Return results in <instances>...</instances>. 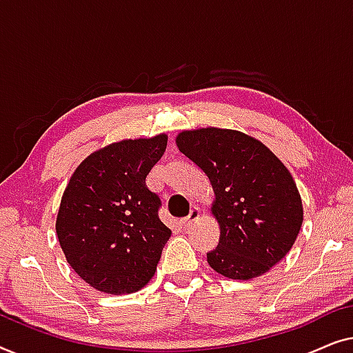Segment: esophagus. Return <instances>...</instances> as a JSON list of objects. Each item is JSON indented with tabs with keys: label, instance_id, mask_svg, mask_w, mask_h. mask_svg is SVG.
Wrapping results in <instances>:
<instances>
[{
	"label": "esophagus",
	"instance_id": "1",
	"mask_svg": "<svg viewBox=\"0 0 353 353\" xmlns=\"http://www.w3.org/2000/svg\"><path fill=\"white\" fill-rule=\"evenodd\" d=\"M198 217H200V208H193V210H190V212H188L187 217H183V219H181V224L183 227H188L190 224H193Z\"/></svg>",
	"mask_w": 353,
	"mask_h": 353
}]
</instances>
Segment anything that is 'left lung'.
Returning a JSON list of instances; mask_svg holds the SVG:
<instances>
[{
	"label": "left lung",
	"instance_id": "8db88e82",
	"mask_svg": "<svg viewBox=\"0 0 353 353\" xmlns=\"http://www.w3.org/2000/svg\"><path fill=\"white\" fill-rule=\"evenodd\" d=\"M179 150L211 181L221 225L219 245L208 252L217 274L250 280L270 270L294 245L302 201L285 165L256 139L232 129L183 131Z\"/></svg>",
	"mask_w": 353,
	"mask_h": 353
}]
</instances>
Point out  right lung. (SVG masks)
Masks as SVG:
<instances>
[{
  "label": "right lung",
  "instance_id": "add662e5",
  "mask_svg": "<svg viewBox=\"0 0 353 353\" xmlns=\"http://www.w3.org/2000/svg\"><path fill=\"white\" fill-rule=\"evenodd\" d=\"M165 134L121 141L89 155L63 192L56 230L67 262L108 294L145 286L171 230L145 177L166 150Z\"/></svg>",
  "mask_w": 353,
  "mask_h": 353
}]
</instances>
